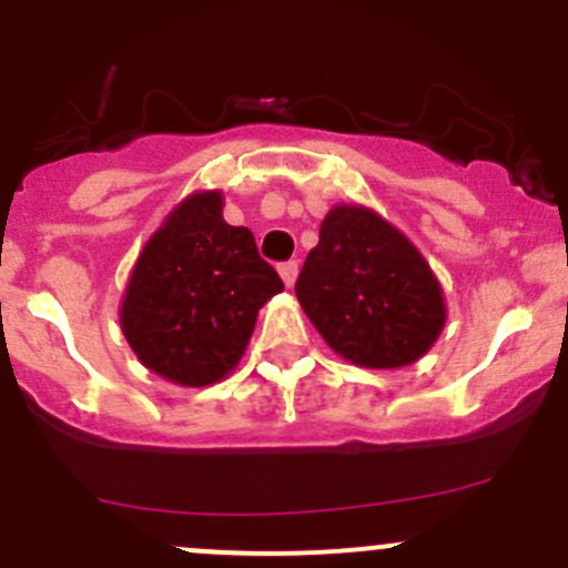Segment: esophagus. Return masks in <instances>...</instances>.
Returning a JSON list of instances; mask_svg holds the SVG:
<instances>
[{"label":"esophagus","mask_w":568,"mask_h":568,"mask_svg":"<svg viewBox=\"0 0 568 568\" xmlns=\"http://www.w3.org/2000/svg\"><path fill=\"white\" fill-rule=\"evenodd\" d=\"M296 274H300V263L296 261L280 263V277H283V283L288 285V288L296 283Z\"/></svg>","instance_id":"34e87169"}]
</instances>
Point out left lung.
<instances>
[{"label": "left lung", "mask_w": 568, "mask_h": 568, "mask_svg": "<svg viewBox=\"0 0 568 568\" xmlns=\"http://www.w3.org/2000/svg\"><path fill=\"white\" fill-rule=\"evenodd\" d=\"M296 300L326 343L363 368H404L445 326L426 257L365 205H335L296 280Z\"/></svg>", "instance_id": "8db88e82"}]
</instances>
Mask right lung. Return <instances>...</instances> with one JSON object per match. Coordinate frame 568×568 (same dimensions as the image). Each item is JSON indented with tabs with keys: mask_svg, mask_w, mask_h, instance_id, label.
<instances>
[{
	"mask_svg": "<svg viewBox=\"0 0 568 568\" xmlns=\"http://www.w3.org/2000/svg\"><path fill=\"white\" fill-rule=\"evenodd\" d=\"M222 192H194L136 257L120 326L145 368L181 387L225 379L257 311L283 291L247 227L222 220Z\"/></svg>",
	"mask_w": 568,
	"mask_h": 568,
	"instance_id": "add662e5",
	"label": "right lung"
}]
</instances>
